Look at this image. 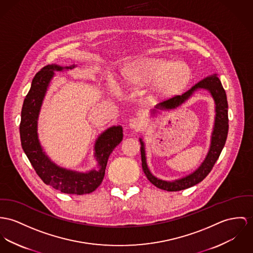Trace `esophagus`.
<instances>
[{"label":"esophagus","mask_w":253,"mask_h":253,"mask_svg":"<svg viewBox=\"0 0 253 253\" xmlns=\"http://www.w3.org/2000/svg\"><path fill=\"white\" fill-rule=\"evenodd\" d=\"M144 125V121L142 119V117H133L130 119L129 121V127L131 129H135V130H140Z\"/></svg>","instance_id":"obj_1"}]
</instances>
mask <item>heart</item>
I'll use <instances>...</instances> for the list:
<instances>
[{
  "label": "heart",
  "instance_id": "b5f03b06",
  "mask_svg": "<svg viewBox=\"0 0 253 253\" xmlns=\"http://www.w3.org/2000/svg\"><path fill=\"white\" fill-rule=\"evenodd\" d=\"M128 76L141 85L155 82L156 92L160 95H172L180 91L189 78L183 64L164 58L141 59L132 66Z\"/></svg>",
  "mask_w": 253,
  "mask_h": 253
}]
</instances>
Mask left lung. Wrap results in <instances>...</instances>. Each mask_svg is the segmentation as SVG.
<instances>
[{"mask_svg": "<svg viewBox=\"0 0 253 253\" xmlns=\"http://www.w3.org/2000/svg\"><path fill=\"white\" fill-rule=\"evenodd\" d=\"M198 89H207L214 101V128L211 136V144L206 156L205 160L202 162L200 167L195 170L193 173L177 179L174 181H165L159 179L151 173L148 169L146 156H145V147L142 138H139L140 141V154H141V166L143 172L146 175L147 179L159 189L168 191V192H177L191 188L201 182L207 175L210 173L214 167L216 160L220 155L228 134V104L225 90L216 75H212L207 78L203 79L197 83L191 89L182 95H175L173 97L169 98L162 103L156 106V110H173L180 107L187 100L195 93ZM157 111L154 109L152 114H156Z\"/></svg>", "mask_w": 253, "mask_h": 253, "instance_id": "8db88e82", "label": "left lung"}]
</instances>
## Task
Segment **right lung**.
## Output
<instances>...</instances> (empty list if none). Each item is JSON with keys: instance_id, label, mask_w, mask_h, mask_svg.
I'll return each mask as SVG.
<instances>
[{"instance_id": "add662e5", "label": "right lung", "mask_w": 253, "mask_h": 253, "mask_svg": "<svg viewBox=\"0 0 253 253\" xmlns=\"http://www.w3.org/2000/svg\"><path fill=\"white\" fill-rule=\"evenodd\" d=\"M75 67V64L70 66L48 64L36 74L22 107L20 138L25 154L46 185L63 194L81 195L92 193L102 183L108 159L116 146L121 142L123 130L119 125L113 126L99 135L94 144L97 169L88 172H78L60 168L46 155L40 145L38 135L39 112L51 80L55 75L54 72Z\"/></svg>"}]
</instances>
